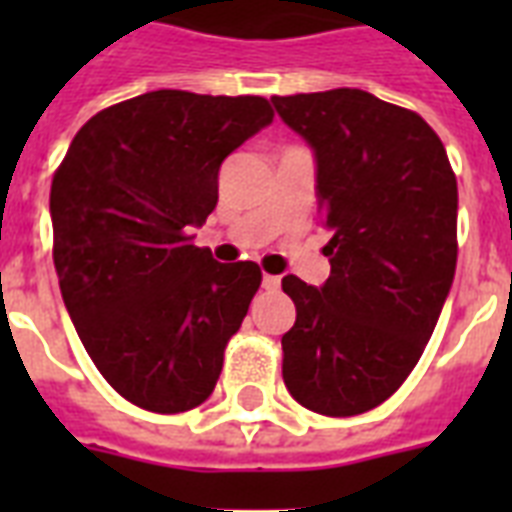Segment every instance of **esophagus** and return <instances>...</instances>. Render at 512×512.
Here are the masks:
<instances>
[{
	"label": "esophagus",
	"instance_id": "1",
	"mask_svg": "<svg viewBox=\"0 0 512 512\" xmlns=\"http://www.w3.org/2000/svg\"><path fill=\"white\" fill-rule=\"evenodd\" d=\"M281 287V279L279 276H271V273H265L263 276V289H268V292H276V289Z\"/></svg>",
	"mask_w": 512,
	"mask_h": 512
}]
</instances>
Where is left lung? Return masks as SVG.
I'll use <instances>...</instances> for the list:
<instances>
[{"label":"left lung","instance_id":"left-lung-1","mask_svg":"<svg viewBox=\"0 0 512 512\" xmlns=\"http://www.w3.org/2000/svg\"><path fill=\"white\" fill-rule=\"evenodd\" d=\"M271 103L311 146L332 233L321 287L281 281L297 308L281 374L305 409L353 417L401 388L436 329L457 268V177L428 122L372 92Z\"/></svg>","mask_w":512,"mask_h":512}]
</instances>
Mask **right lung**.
<instances>
[{
    "label": "right lung",
    "instance_id": "1",
    "mask_svg": "<svg viewBox=\"0 0 512 512\" xmlns=\"http://www.w3.org/2000/svg\"><path fill=\"white\" fill-rule=\"evenodd\" d=\"M273 122L255 95L156 90L100 111L52 177V260L76 335L140 409L207 401L260 287L249 260L191 244L217 204L225 156Z\"/></svg>",
    "mask_w": 512,
    "mask_h": 512
}]
</instances>
